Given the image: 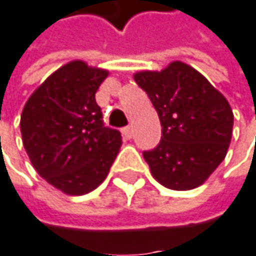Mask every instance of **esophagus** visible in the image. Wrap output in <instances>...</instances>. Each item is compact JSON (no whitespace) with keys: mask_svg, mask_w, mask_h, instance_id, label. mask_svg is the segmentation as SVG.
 Returning <instances> with one entry per match:
<instances>
[{"mask_svg":"<svg viewBox=\"0 0 256 256\" xmlns=\"http://www.w3.org/2000/svg\"><path fill=\"white\" fill-rule=\"evenodd\" d=\"M122 134H124L125 138H131V137H132V128H131V126H125V128L122 130Z\"/></svg>","mask_w":256,"mask_h":256,"instance_id":"esophagus-1","label":"esophagus"}]
</instances>
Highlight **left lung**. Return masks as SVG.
<instances>
[{
    "instance_id": "left-lung-1",
    "label": "left lung",
    "mask_w": 256,
    "mask_h": 256,
    "mask_svg": "<svg viewBox=\"0 0 256 256\" xmlns=\"http://www.w3.org/2000/svg\"><path fill=\"white\" fill-rule=\"evenodd\" d=\"M134 81L148 93L162 124V142L143 152L152 176L170 190L202 186L225 160L234 114L226 98L194 68L172 62L140 70Z\"/></svg>"
}]
</instances>
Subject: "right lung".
Returning <instances> with one entry per match:
<instances>
[{"label": "right lung", "mask_w": 256, "mask_h": 256, "mask_svg": "<svg viewBox=\"0 0 256 256\" xmlns=\"http://www.w3.org/2000/svg\"><path fill=\"white\" fill-rule=\"evenodd\" d=\"M107 69L82 60L52 72L28 98L20 114L24 148L36 172L69 196L104 182L122 146L118 130L104 126L94 93Z\"/></svg>", "instance_id": "right-lung-1"}]
</instances>
